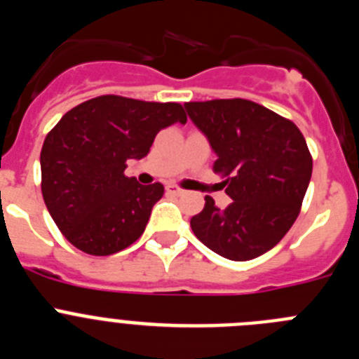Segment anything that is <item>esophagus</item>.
<instances>
[{
    "instance_id": "esophagus-1",
    "label": "esophagus",
    "mask_w": 359,
    "mask_h": 359,
    "mask_svg": "<svg viewBox=\"0 0 359 359\" xmlns=\"http://www.w3.org/2000/svg\"><path fill=\"white\" fill-rule=\"evenodd\" d=\"M167 194H170V196H174V198H180V196H183L185 194V190H182V189H177V187H174V185H169L167 187Z\"/></svg>"
}]
</instances>
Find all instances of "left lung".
<instances>
[{
    "label": "left lung",
    "instance_id": "obj_1",
    "mask_svg": "<svg viewBox=\"0 0 359 359\" xmlns=\"http://www.w3.org/2000/svg\"><path fill=\"white\" fill-rule=\"evenodd\" d=\"M196 128L215 152L214 170L226 176L231 203L210 196L190 219L194 236L230 261L269 252L297 221L309 187L313 160L306 138L290 120L244 98L187 102Z\"/></svg>",
    "mask_w": 359,
    "mask_h": 359
}]
</instances>
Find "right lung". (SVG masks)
I'll return each mask as SVG.
<instances>
[{"instance_id": "1", "label": "right lung", "mask_w": 359, "mask_h": 359, "mask_svg": "<svg viewBox=\"0 0 359 359\" xmlns=\"http://www.w3.org/2000/svg\"><path fill=\"white\" fill-rule=\"evenodd\" d=\"M185 123L176 102L102 95L73 107L44 138L41 190L62 236L90 255H111L144 233L163 185L128 177L161 129Z\"/></svg>"}]
</instances>
